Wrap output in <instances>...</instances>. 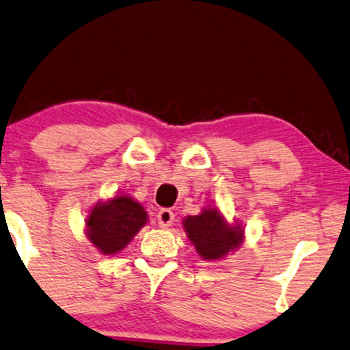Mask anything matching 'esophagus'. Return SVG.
Returning <instances> with one entry per match:
<instances>
[{
    "instance_id": "1",
    "label": "esophagus",
    "mask_w": 350,
    "mask_h": 350,
    "mask_svg": "<svg viewBox=\"0 0 350 350\" xmlns=\"http://www.w3.org/2000/svg\"><path fill=\"white\" fill-rule=\"evenodd\" d=\"M174 219H175L174 211L167 210V208L159 210V213H158V224H159V227H163V229H167V227H170L172 224H174Z\"/></svg>"
}]
</instances>
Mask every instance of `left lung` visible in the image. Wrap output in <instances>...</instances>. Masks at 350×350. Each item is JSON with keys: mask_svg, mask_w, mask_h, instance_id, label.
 Returning <instances> with one entry per match:
<instances>
[{"mask_svg": "<svg viewBox=\"0 0 350 350\" xmlns=\"http://www.w3.org/2000/svg\"><path fill=\"white\" fill-rule=\"evenodd\" d=\"M186 237L204 260H219L237 251L245 240L241 224H229L216 206L204 208L199 215L183 219Z\"/></svg>", "mask_w": 350, "mask_h": 350, "instance_id": "left-lung-1", "label": "left lung"}]
</instances>
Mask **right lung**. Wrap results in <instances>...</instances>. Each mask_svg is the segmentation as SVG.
Returning a JSON list of instances; mask_svg holds the SVG:
<instances>
[{"label": "right lung", "instance_id": "right-lung-1", "mask_svg": "<svg viewBox=\"0 0 350 350\" xmlns=\"http://www.w3.org/2000/svg\"><path fill=\"white\" fill-rule=\"evenodd\" d=\"M148 222L142 204L126 194L98 202L85 219L87 238L104 256H113L129 245L135 234Z\"/></svg>", "mask_w": 350, "mask_h": 350}]
</instances>
